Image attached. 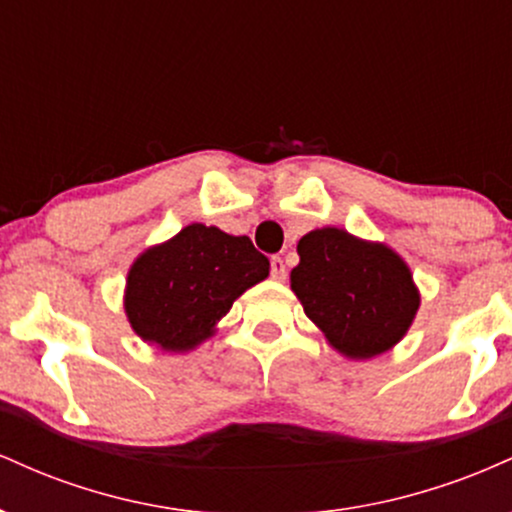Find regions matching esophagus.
Instances as JSON below:
<instances>
[{
    "label": "esophagus",
    "mask_w": 512,
    "mask_h": 512,
    "mask_svg": "<svg viewBox=\"0 0 512 512\" xmlns=\"http://www.w3.org/2000/svg\"><path fill=\"white\" fill-rule=\"evenodd\" d=\"M272 276L276 281H284L286 279V264L281 260L279 255L272 257Z\"/></svg>",
    "instance_id": "obj_1"
}]
</instances>
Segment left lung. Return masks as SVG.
Returning a JSON list of instances; mask_svg holds the SVG:
<instances>
[{
  "label": "left lung",
  "instance_id": "left-lung-1",
  "mask_svg": "<svg viewBox=\"0 0 512 512\" xmlns=\"http://www.w3.org/2000/svg\"><path fill=\"white\" fill-rule=\"evenodd\" d=\"M298 255L291 289L339 354L363 361L407 334L421 296L395 250L327 226L305 233Z\"/></svg>",
  "mask_w": 512,
  "mask_h": 512
}]
</instances>
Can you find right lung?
Segmentation results:
<instances>
[{
  "instance_id": "obj_1",
  "label": "right lung",
  "mask_w": 512,
  "mask_h": 512,
  "mask_svg": "<svg viewBox=\"0 0 512 512\" xmlns=\"http://www.w3.org/2000/svg\"><path fill=\"white\" fill-rule=\"evenodd\" d=\"M267 276L269 260L248 236L190 223L129 267L127 320L144 342L182 354L209 339L233 301Z\"/></svg>"
}]
</instances>
